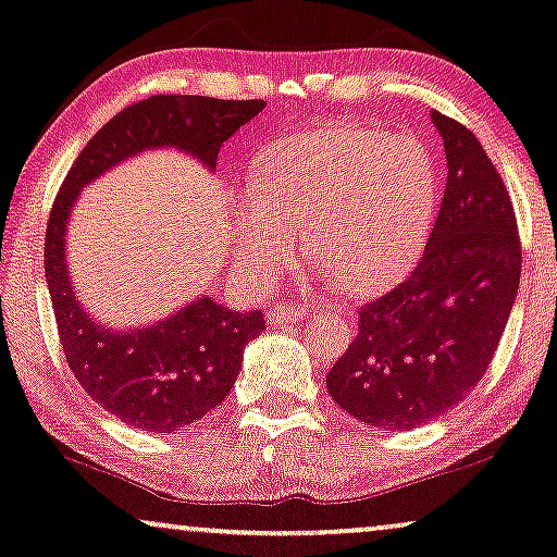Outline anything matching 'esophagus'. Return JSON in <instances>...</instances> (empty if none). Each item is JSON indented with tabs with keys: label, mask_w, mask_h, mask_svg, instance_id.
<instances>
[{
	"label": "esophagus",
	"mask_w": 557,
	"mask_h": 557,
	"mask_svg": "<svg viewBox=\"0 0 557 557\" xmlns=\"http://www.w3.org/2000/svg\"><path fill=\"white\" fill-rule=\"evenodd\" d=\"M308 318V310L306 308H295V306H285V302H280V306H272L267 310V321L270 323H300Z\"/></svg>",
	"instance_id": "34e87169"
}]
</instances>
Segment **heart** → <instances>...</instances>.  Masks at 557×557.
Wrapping results in <instances>:
<instances>
[{
    "label": "heart",
    "mask_w": 557,
    "mask_h": 557,
    "mask_svg": "<svg viewBox=\"0 0 557 557\" xmlns=\"http://www.w3.org/2000/svg\"><path fill=\"white\" fill-rule=\"evenodd\" d=\"M249 193L236 206L232 236L257 280L295 264V234L306 232L310 255L346 290H372L425 239L435 165L414 137L325 127L267 147Z\"/></svg>",
    "instance_id": "1"
}]
</instances>
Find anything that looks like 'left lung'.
<instances>
[{
    "instance_id": "left-lung-1",
    "label": "left lung",
    "mask_w": 557,
    "mask_h": 557,
    "mask_svg": "<svg viewBox=\"0 0 557 557\" xmlns=\"http://www.w3.org/2000/svg\"><path fill=\"white\" fill-rule=\"evenodd\" d=\"M448 181L425 251L405 283L359 310V333L325 376L364 425L412 430L476 387L509 321L522 272L515 206L471 129L430 111Z\"/></svg>"
}]
</instances>
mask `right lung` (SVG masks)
I'll list each match as a JSON object with an SVG mask.
<instances>
[{
    "instance_id": "1",
    "label": "right lung",
    "mask_w": 557,
    "mask_h": 557,
    "mask_svg": "<svg viewBox=\"0 0 557 557\" xmlns=\"http://www.w3.org/2000/svg\"><path fill=\"white\" fill-rule=\"evenodd\" d=\"M262 109V99L150 96L96 132L58 190L46 232V277L58 336L81 387L129 428L173 433L224 403L242 372L244 346L264 331V315L198 298L152 325L114 331L94 321L73 295L65 264L73 203L84 185L143 150L177 147L213 170L221 145Z\"/></svg>"
}]
</instances>
